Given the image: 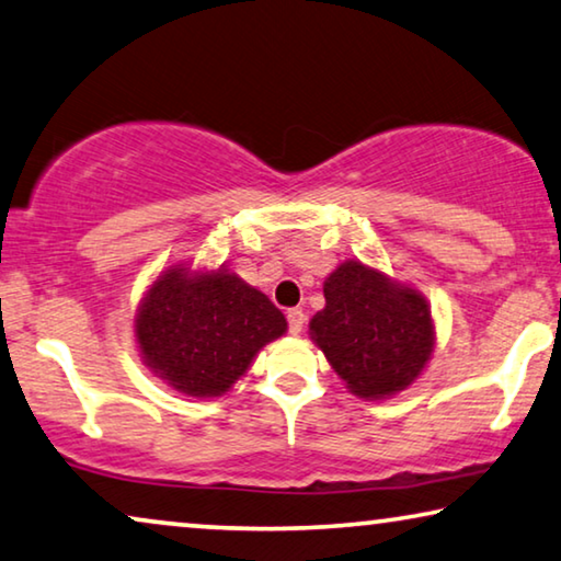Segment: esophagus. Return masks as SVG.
Returning <instances> with one entry per match:
<instances>
[{
    "instance_id": "obj_1",
    "label": "esophagus",
    "mask_w": 561,
    "mask_h": 561,
    "mask_svg": "<svg viewBox=\"0 0 561 561\" xmlns=\"http://www.w3.org/2000/svg\"><path fill=\"white\" fill-rule=\"evenodd\" d=\"M305 320H307V314L302 312V309H299V307L289 309V312H287L289 332H291V334H299V332H302V328H305Z\"/></svg>"
}]
</instances>
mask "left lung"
<instances>
[{
	"instance_id": "1",
	"label": "left lung",
	"mask_w": 561,
	"mask_h": 561,
	"mask_svg": "<svg viewBox=\"0 0 561 561\" xmlns=\"http://www.w3.org/2000/svg\"><path fill=\"white\" fill-rule=\"evenodd\" d=\"M324 307L309 337L357 398L382 400L417 380L436 347L431 305L421 291L357 259L324 279Z\"/></svg>"
}]
</instances>
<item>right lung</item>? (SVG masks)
<instances>
[{"label": "right lung", "instance_id": "1", "mask_svg": "<svg viewBox=\"0 0 561 561\" xmlns=\"http://www.w3.org/2000/svg\"><path fill=\"white\" fill-rule=\"evenodd\" d=\"M133 330L140 357L163 382L191 398H219L259 350L287 332V320L227 266L171 264L146 289Z\"/></svg>", "mask_w": 561, "mask_h": 561}]
</instances>
